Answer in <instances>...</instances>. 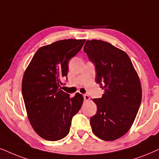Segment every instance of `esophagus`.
Listing matches in <instances>:
<instances>
[{"label": "esophagus", "instance_id": "34e87169", "mask_svg": "<svg viewBox=\"0 0 159 159\" xmlns=\"http://www.w3.org/2000/svg\"><path fill=\"white\" fill-rule=\"evenodd\" d=\"M84 99H85L86 101H89L90 99V97L87 94H84Z\"/></svg>", "mask_w": 159, "mask_h": 159}]
</instances>
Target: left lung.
Masks as SVG:
<instances>
[{"instance_id": "1", "label": "left lung", "mask_w": 159, "mask_h": 159, "mask_svg": "<svg viewBox=\"0 0 159 159\" xmlns=\"http://www.w3.org/2000/svg\"><path fill=\"white\" fill-rule=\"evenodd\" d=\"M84 52L94 63L96 83L104 89L94 99L97 113L90 118L92 132L105 141L116 140L132 127L142 100L136 70L124 51L101 40L86 41Z\"/></svg>"}]
</instances>
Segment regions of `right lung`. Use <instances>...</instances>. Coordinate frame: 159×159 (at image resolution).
Returning a JSON list of instances; mask_svg holds the SVG:
<instances>
[{"instance_id": "add662e5", "label": "right lung", "mask_w": 159, "mask_h": 159, "mask_svg": "<svg viewBox=\"0 0 159 159\" xmlns=\"http://www.w3.org/2000/svg\"><path fill=\"white\" fill-rule=\"evenodd\" d=\"M85 39H65L39 48L25 70L22 92L32 127L44 139L57 141L70 132L73 116L83 104V95L70 97L61 90L67 63L81 49Z\"/></svg>"}]
</instances>
